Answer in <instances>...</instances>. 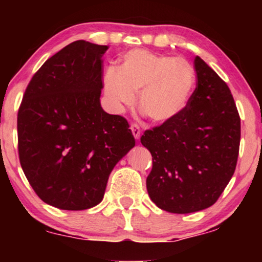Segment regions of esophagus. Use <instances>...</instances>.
<instances>
[{
    "instance_id": "esophagus-1",
    "label": "esophagus",
    "mask_w": 262,
    "mask_h": 262,
    "mask_svg": "<svg viewBox=\"0 0 262 262\" xmlns=\"http://www.w3.org/2000/svg\"><path fill=\"white\" fill-rule=\"evenodd\" d=\"M131 131H132V135H134V137L137 139L141 138V128H139V126L137 124H132L131 125Z\"/></svg>"
}]
</instances>
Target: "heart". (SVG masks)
<instances>
[{
    "instance_id": "heart-1",
    "label": "heart",
    "mask_w": 262,
    "mask_h": 262,
    "mask_svg": "<svg viewBox=\"0 0 262 262\" xmlns=\"http://www.w3.org/2000/svg\"><path fill=\"white\" fill-rule=\"evenodd\" d=\"M103 93L116 112L135 102L155 123L173 120L191 100L195 73L185 59L135 49L125 53L119 69L107 67L102 76Z\"/></svg>"
}]
</instances>
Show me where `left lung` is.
Instances as JSON below:
<instances>
[{
    "instance_id": "obj_1",
    "label": "left lung",
    "mask_w": 262,
    "mask_h": 262,
    "mask_svg": "<svg viewBox=\"0 0 262 262\" xmlns=\"http://www.w3.org/2000/svg\"><path fill=\"white\" fill-rule=\"evenodd\" d=\"M194 69L198 83L184 112L141 138L152 156L148 194L157 207L171 213L213 205L234 175L238 157L241 120L230 89L199 56Z\"/></svg>"
}]
</instances>
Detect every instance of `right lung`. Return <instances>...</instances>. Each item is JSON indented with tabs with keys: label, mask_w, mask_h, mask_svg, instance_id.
I'll use <instances>...</instances> for the list:
<instances>
[{
	"label": "right lung",
	"mask_w": 262,
	"mask_h": 262,
	"mask_svg": "<svg viewBox=\"0 0 262 262\" xmlns=\"http://www.w3.org/2000/svg\"><path fill=\"white\" fill-rule=\"evenodd\" d=\"M107 45L77 40L42 64L17 113L19 157L39 198L62 210L101 203L108 177L136 141L100 103Z\"/></svg>",
	"instance_id": "add662e5"
}]
</instances>
